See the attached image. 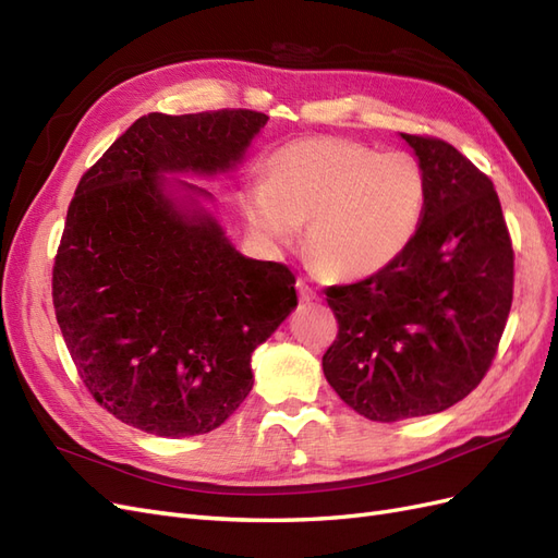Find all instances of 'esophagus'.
I'll use <instances>...</instances> for the list:
<instances>
[{
  "instance_id": "1",
  "label": "esophagus",
  "mask_w": 558,
  "mask_h": 558,
  "mask_svg": "<svg viewBox=\"0 0 558 558\" xmlns=\"http://www.w3.org/2000/svg\"><path fill=\"white\" fill-rule=\"evenodd\" d=\"M298 295H300V300L302 302H312V300H316V291L312 289V286L307 283V281H302V279H298Z\"/></svg>"
}]
</instances>
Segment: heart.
<instances>
[{
    "label": "heart",
    "mask_w": 558,
    "mask_h": 558,
    "mask_svg": "<svg viewBox=\"0 0 558 558\" xmlns=\"http://www.w3.org/2000/svg\"><path fill=\"white\" fill-rule=\"evenodd\" d=\"M267 181L240 195L248 230L283 244L307 226V256L332 281H361L391 267L416 238L426 181L418 162L340 137H305L277 148Z\"/></svg>",
    "instance_id": "obj_1"
}]
</instances>
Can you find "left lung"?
Listing matches in <instances>:
<instances>
[{"label":"left lung","mask_w":558,"mask_h":558,"mask_svg":"<svg viewBox=\"0 0 558 558\" xmlns=\"http://www.w3.org/2000/svg\"><path fill=\"white\" fill-rule=\"evenodd\" d=\"M400 137L426 181L416 238L384 272L326 291L340 332L324 375L351 410L381 424L442 412L482 381L514 283L492 179L442 140Z\"/></svg>","instance_id":"8db88e82"}]
</instances>
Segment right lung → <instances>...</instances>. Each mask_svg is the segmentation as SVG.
I'll return each instance as SVG.
<instances>
[{"instance_id":"add662e5","label":"right lung","mask_w":558,"mask_h":558,"mask_svg":"<svg viewBox=\"0 0 558 558\" xmlns=\"http://www.w3.org/2000/svg\"><path fill=\"white\" fill-rule=\"evenodd\" d=\"M265 123L248 109L148 113L78 181L53 305L83 384L123 424L221 426L253 388L251 353L298 307L291 269L246 258L214 195L174 179L234 172Z\"/></svg>"}]
</instances>
